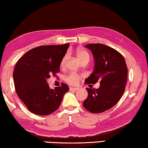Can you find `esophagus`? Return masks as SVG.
<instances>
[{"instance_id":"34e87169","label":"esophagus","mask_w":148,"mask_h":148,"mask_svg":"<svg viewBox=\"0 0 148 148\" xmlns=\"http://www.w3.org/2000/svg\"><path fill=\"white\" fill-rule=\"evenodd\" d=\"M78 89H79L78 88H74V87H70L69 88L70 91H76V90H77Z\"/></svg>"}]
</instances>
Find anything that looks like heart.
Returning a JSON list of instances; mask_svg holds the SVG:
<instances>
[{"mask_svg": "<svg viewBox=\"0 0 148 148\" xmlns=\"http://www.w3.org/2000/svg\"><path fill=\"white\" fill-rule=\"evenodd\" d=\"M77 56L78 58L80 60L82 63H88L90 60V55L88 52L86 50H80L77 53ZM68 58V54L66 53L61 59L60 62L61 67H65V63ZM79 79H80V76L77 73H70L64 77V80L69 83L71 85H76L79 83Z\"/></svg>", "mask_w": 148, "mask_h": 148, "instance_id": "heart-1", "label": "heart"}]
</instances>
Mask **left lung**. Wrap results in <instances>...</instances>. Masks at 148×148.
I'll use <instances>...</instances> for the list:
<instances>
[{
    "label": "left lung",
    "instance_id": "1",
    "mask_svg": "<svg viewBox=\"0 0 148 148\" xmlns=\"http://www.w3.org/2000/svg\"><path fill=\"white\" fill-rule=\"evenodd\" d=\"M95 58L92 74L85 79V84L100 82L99 88H87L88 97L83 106L92 113H101L114 106L124 94L128 78V68L124 57L119 51L107 45L89 44Z\"/></svg>",
    "mask_w": 148,
    "mask_h": 148
}]
</instances>
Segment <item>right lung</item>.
Returning <instances> with one entry per match:
<instances>
[{"mask_svg": "<svg viewBox=\"0 0 148 148\" xmlns=\"http://www.w3.org/2000/svg\"><path fill=\"white\" fill-rule=\"evenodd\" d=\"M69 46L41 45L27 51L17 61L13 72L15 90L29 112L45 116L60 107L69 88L61 83L60 87L51 89L46 79L60 71L61 59Z\"/></svg>", "mask_w": 148, "mask_h": 148, "instance_id": "add662e5", "label": "right lung"}]
</instances>
